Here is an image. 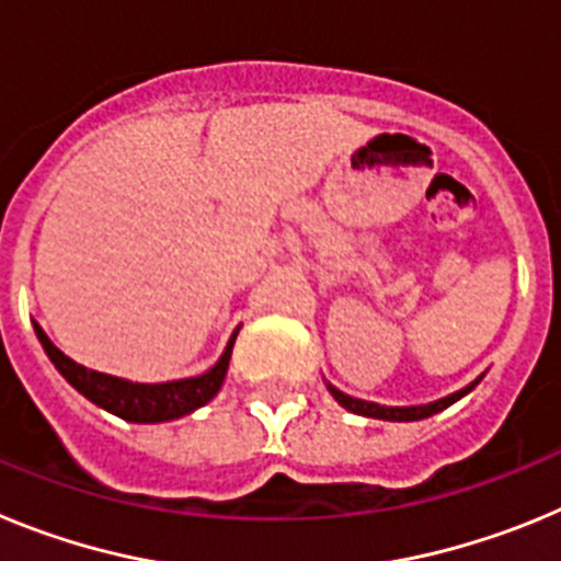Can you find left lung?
I'll return each mask as SVG.
<instances>
[{
    "mask_svg": "<svg viewBox=\"0 0 561 561\" xmlns=\"http://www.w3.org/2000/svg\"><path fill=\"white\" fill-rule=\"evenodd\" d=\"M480 379H483V374H480L472 385H466V388L455 390V393L444 396V399H435V401H430V404H410V408H388V404H376V401L354 399V396L336 390L331 381H325V388H329V393L334 396L336 404L348 410V413L365 415V419H379V421H421V419H430V415L440 413V410H447L449 404H455L458 399H463L466 393H472V390L480 385Z\"/></svg>",
    "mask_w": 561,
    "mask_h": 561,
    "instance_id": "8db88e82",
    "label": "left lung"
}]
</instances>
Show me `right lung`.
<instances>
[{
  "label": "right lung",
  "mask_w": 561,
  "mask_h": 561,
  "mask_svg": "<svg viewBox=\"0 0 561 561\" xmlns=\"http://www.w3.org/2000/svg\"><path fill=\"white\" fill-rule=\"evenodd\" d=\"M33 329H36V336L38 342H42L44 354L49 356V362L56 365L58 374H61L78 393L87 396L92 404L103 408L106 413L117 415V419L123 421H131V424H162V421L182 419V415L193 413V410L205 408L207 401L219 393L221 385H225V376L227 368H230L232 356V342H236L238 334V329L232 331L225 354H221L219 362H216L210 370H205V374L191 376V379L146 385V381L121 379V376L83 368V365H78L76 359H69L61 348L53 345V340L44 334L42 325L33 323Z\"/></svg>",
  "instance_id": "add662e5"
}]
</instances>
